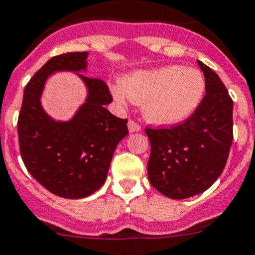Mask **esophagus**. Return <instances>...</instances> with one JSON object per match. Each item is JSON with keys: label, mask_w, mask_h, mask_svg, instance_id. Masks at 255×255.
Segmentation results:
<instances>
[{"label": "esophagus", "mask_w": 255, "mask_h": 255, "mask_svg": "<svg viewBox=\"0 0 255 255\" xmlns=\"http://www.w3.org/2000/svg\"><path fill=\"white\" fill-rule=\"evenodd\" d=\"M128 129H129V132H137L141 129V127H140V124H137L136 122L129 121L128 122Z\"/></svg>", "instance_id": "esophagus-1"}]
</instances>
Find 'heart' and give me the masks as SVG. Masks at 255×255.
<instances>
[{
  "instance_id": "heart-1",
  "label": "heart",
  "mask_w": 255,
  "mask_h": 255,
  "mask_svg": "<svg viewBox=\"0 0 255 255\" xmlns=\"http://www.w3.org/2000/svg\"><path fill=\"white\" fill-rule=\"evenodd\" d=\"M206 81L200 72L181 65L152 70H136L124 76L113 95L119 103L127 99L144 103L142 113L148 122L171 126L186 121L200 105Z\"/></svg>"
}]
</instances>
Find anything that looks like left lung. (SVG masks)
Masks as SVG:
<instances>
[{
  "mask_svg": "<svg viewBox=\"0 0 255 255\" xmlns=\"http://www.w3.org/2000/svg\"><path fill=\"white\" fill-rule=\"evenodd\" d=\"M198 64L206 94L191 117L169 128H145L150 141L149 182L170 199H186L214 185L233 140V101L214 70Z\"/></svg>",
  "mask_w": 255,
  "mask_h": 255,
  "instance_id": "left-lung-1",
  "label": "left lung"
}]
</instances>
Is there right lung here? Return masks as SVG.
<instances>
[{"mask_svg": "<svg viewBox=\"0 0 255 255\" xmlns=\"http://www.w3.org/2000/svg\"><path fill=\"white\" fill-rule=\"evenodd\" d=\"M88 52L55 56L26 85L18 118V140L24 166L44 188L67 199H81L102 187L115 148L128 134L127 119L105 107L113 101L107 85L86 77ZM76 71L88 98L68 122H56L41 107L46 78L55 71Z\"/></svg>", "mask_w": 255, "mask_h": 255, "instance_id": "right-lung-1", "label": "right lung"}]
</instances>
